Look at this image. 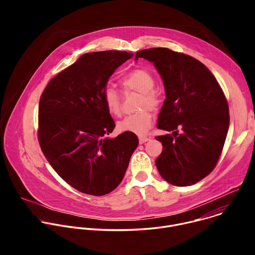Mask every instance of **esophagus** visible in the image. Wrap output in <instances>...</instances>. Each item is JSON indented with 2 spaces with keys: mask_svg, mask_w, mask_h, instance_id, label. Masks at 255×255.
<instances>
[{
  "mask_svg": "<svg viewBox=\"0 0 255 255\" xmlns=\"http://www.w3.org/2000/svg\"><path fill=\"white\" fill-rule=\"evenodd\" d=\"M149 139H150V137H148V136H140L139 137V142L140 143H144V142L148 141Z\"/></svg>",
  "mask_w": 255,
  "mask_h": 255,
  "instance_id": "esophagus-1",
  "label": "esophagus"
}]
</instances>
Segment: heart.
<instances>
[{
  "mask_svg": "<svg viewBox=\"0 0 255 255\" xmlns=\"http://www.w3.org/2000/svg\"><path fill=\"white\" fill-rule=\"evenodd\" d=\"M120 85L124 93L137 92L141 94L139 108L143 110L128 115L121 119L117 126L122 132H131L137 135H143L152 123V114L147 109L156 110L160 104V97L155 86V78L151 71L145 68H136L120 80ZM103 101L108 112L113 116H119L122 110L121 95L112 87H107L103 93Z\"/></svg>",
  "mask_w": 255,
  "mask_h": 255,
  "instance_id": "b5f03b06",
  "label": "heart"
}]
</instances>
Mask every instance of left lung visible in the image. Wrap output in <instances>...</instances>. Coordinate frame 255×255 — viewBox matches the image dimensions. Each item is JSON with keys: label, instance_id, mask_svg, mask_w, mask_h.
<instances>
[{"label": "left lung", "instance_id": "1", "mask_svg": "<svg viewBox=\"0 0 255 255\" xmlns=\"http://www.w3.org/2000/svg\"><path fill=\"white\" fill-rule=\"evenodd\" d=\"M139 57L153 62L163 82L166 98L156 127L173 131L155 137L162 143L156 167L167 183L192 186L221 155L229 129L225 95L206 65L190 55L156 47L138 51L135 60Z\"/></svg>", "mask_w": 255, "mask_h": 255}]
</instances>
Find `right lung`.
I'll return each mask as SVG.
<instances>
[{
	"label": "right lung",
	"instance_id": "1",
	"mask_svg": "<svg viewBox=\"0 0 255 255\" xmlns=\"http://www.w3.org/2000/svg\"><path fill=\"white\" fill-rule=\"evenodd\" d=\"M132 56L116 50L86 53L51 79L40 97L41 150L57 174L84 194L114 191L138 145L131 132L107 137L115 122L103 101L109 79Z\"/></svg>",
	"mask_w": 255,
	"mask_h": 255
}]
</instances>
